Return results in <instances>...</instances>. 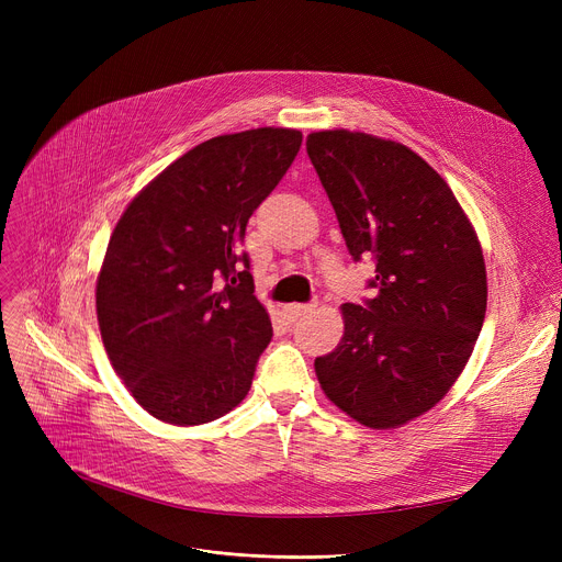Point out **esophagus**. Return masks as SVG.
<instances>
[{"mask_svg": "<svg viewBox=\"0 0 562 562\" xmlns=\"http://www.w3.org/2000/svg\"><path fill=\"white\" fill-rule=\"evenodd\" d=\"M316 307V303H307V305H301V303H293V305H286L284 307V314L291 318V321H296V318H301L303 314H307V312H312Z\"/></svg>", "mask_w": 562, "mask_h": 562, "instance_id": "esophagus-1", "label": "esophagus"}]
</instances>
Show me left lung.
Here are the masks:
<instances>
[{"instance_id": "1", "label": "left lung", "mask_w": 562, "mask_h": 562, "mask_svg": "<svg viewBox=\"0 0 562 562\" xmlns=\"http://www.w3.org/2000/svg\"><path fill=\"white\" fill-rule=\"evenodd\" d=\"M307 155L348 252L375 261V296L341 307L344 337L314 360L318 382L356 422L403 426L451 390L481 335L479 236L449 184L396 140L314 132Z\"/></svg>"}]
</instances>
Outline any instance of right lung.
<instances>
[{
    "mask_svg": "<svg viewBox=\"0 0 562 562\" xmlns=\"http://www.w3.org/2000/svg\"><path fill=\"white\" fill-rule=\"evenodd\" d=\"M301 143L299 130L282 127L204 140L117 221L98 278V321L115 373L153 417L206 424L250 392L273 328L241 246Z\"/></svg>",
    "mask_w": 562,
    "mask_h": 562,
    "instance_id": "1",
    "label": "right lung"
}]
</instances>
